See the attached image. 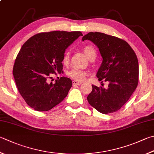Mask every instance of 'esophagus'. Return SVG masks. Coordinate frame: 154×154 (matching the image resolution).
<instances>
[{
    "mask_svg": "<svg viewBox=\"0 0 154 154\" xmlns=\"http://www.w3.org/2000/svg\"><path fill=\"white\" fill-rule=\"evenodd\" d=\"M72 84H73L74 86H75V85H82V82H78V81H76V80H73V81H72Z\"/></svg>",
    "mask_w": 154,
    "mask_h": 154,
    "instance_id": "1",
    "label": "esophagus"
}]
</instances>
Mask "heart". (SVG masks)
<instances>
[{
    "label": "heart",
    "instance_id": "1",
    "mask_svg": "<svg viewBox=\"0 0 154 154\" xmlns=\"http://www.w3.org/2000/svg\"><path fill=\"white\" fill-rule=\"evenodd\" d=\"M83 50L85 54L86 55V56L88 57L89 59L93 56L96 57V54H97V53H96V50H94V48L92 47V46H85V47L84 48ZM69 53L68 52H66L65 54L63 55L62 62L63 63H67L69 62ZM67 75L69 77L73 78L74 80H76L78 81H83L86 79V77L87 76V72L80 68H74L67 72Z\"/></svg>",
    "mask_w": 154,
    "mask_h": 154
}]
</instances>
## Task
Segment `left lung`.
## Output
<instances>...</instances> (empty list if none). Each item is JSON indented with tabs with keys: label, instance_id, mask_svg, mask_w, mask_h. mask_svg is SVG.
<instances>
[{
	"label": "left lung",
	"instance_id": "left-lung-1",
	"mask_svg": "<svg viewBox=\"0 0 154 154\" xmlns=\"http://www.w3.org/2000/svg\"><path fill=\"white\" fill-rule=\"evenodd\" d=\"M90 40L99 50L103 62L97 73L98 80L104 79L108 87L92 85L87 97L89 104L103 114L117 111L129 99L137 86L139 63L128 43L99 32H90L82 41Z\"/></svg>",
	"mask_w": 154,
	"mask_h": 154
}]
</instances>
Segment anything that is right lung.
I'll return each instance as SVG.
<instances>
[{
  "label": "right lung",
  "instance_id": "1",
  "mask_svg": "<svg viewBox=\"0 0 154 154\" xmlns=\"http://www.w3.org/2000/svg\"><path fill=\"white\" fill-rule=\"evenodd\" d=\"M80 36V31L40 33L23 45L13 74L19 93L35 111H50L67 97L72 86L69 78L61 77L54 84L48 80L51 74L62 72L66 50Z\"/></svg>",
  "mask_w": 154,
  "mask_h": 154
}]
</instances>
